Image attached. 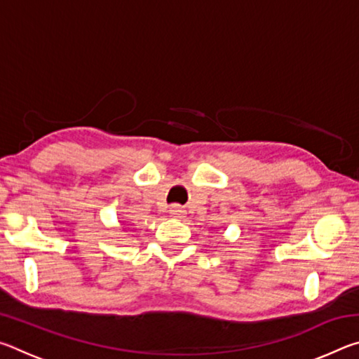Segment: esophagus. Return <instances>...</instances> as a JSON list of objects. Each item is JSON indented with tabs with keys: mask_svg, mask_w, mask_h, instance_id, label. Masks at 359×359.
Instances as JSON below:
<instances>
[{
	"mask_svg": "<svg viewBox=\"0 0 359 359\" xmlns=\"http://www.w3.org/2000/svg\"><path fill=\"white\" fill-rule=\"evenodd\" d=\"M169 214H171V215H172V217H175V218H180L182 215L185 214V210L182 209L180 205L175 204V205H171V208H169Z\"/></svg>",
	"mask_w": 359,
	"mask_h": 359,
	"instance_id": "esophagus-1",
	"label": "esophagus"
}]
</instances>
